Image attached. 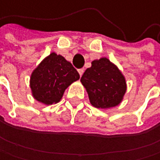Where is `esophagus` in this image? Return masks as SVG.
Instances as JSON below:
<instances>
[{
    "instance_id": "esophagus-1",
    "label": "esophagus",
    "mask_w": 160,
    "mask_h": 160,
    "mask_svg": "<svg viewBox=\"0 0 160 160\" xmlns=\"http://www.w3.org/2000/svg\"><path fill=\"white\" fill-rule=\"evenodd\" d=\"M78 72L79 76L82 77V74H83V72H84V70H83V69H78Z\"/></svg>"
}]
</instances>
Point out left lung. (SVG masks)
<instances>
[{
	"mask_svg": "<svg viewBox=\"0 0 160 160\" xmlns=\"http://www.w3.org/2000/svg\"><path fill=\"white\" fill-rule=\"evenodd\" d=\"M91 64L81 78L91 104L97 108H110L118 106L127 90L124 76L106 58L96 59Z\"/></svg>",
	"mask_w": 160,
	"mask_h": 160,
	"instance_id": "1",
	"label": "left lung"
}]
</instances>
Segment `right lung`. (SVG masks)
Here are the masks:
<instances>
[{
	"label": "right lung",
	"mask_w": 160,
	"mask_h": 160,
	"mask_svg": "<svg viewBox=\"0 0 160 160\" xmlns=\"http://www.w3.org/2000/svg\"><path fill=\"white\" fill-rule=\"evenodd\" d=\"M79 75L73 65L60 54L52 52L30 77V88L34 99L44 104L58 102L65 89L78 81Z\"/></svg>",
	"instance_id": "right-lung-1"
}]
</instances>
